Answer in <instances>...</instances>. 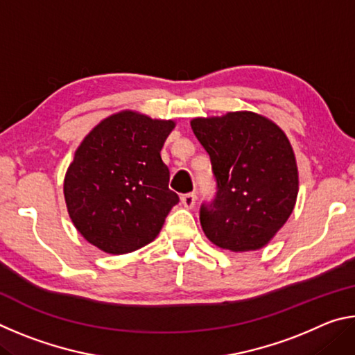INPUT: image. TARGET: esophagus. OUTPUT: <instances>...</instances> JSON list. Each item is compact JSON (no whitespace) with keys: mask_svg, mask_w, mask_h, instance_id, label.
<instances>
[{"mask_svg":"<svg viewBox=\"0 0 355 355\" xmlns=\"http://www.w3.org/2000/svg\"><path fill=\"white\" fill-rule=\"evenodd\" d=\"M182 203L186 208H192L196 203V194L194 192H188V194L182 196Z\"/></svg>","mask_w":355,"mask_h":355,"instance_id":"obj_1","label":"esophagus"}]
</instances>
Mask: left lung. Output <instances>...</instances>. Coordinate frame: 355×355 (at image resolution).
<instances>
[{
  "instance_id": "obj_1",
  "label": "left lung",
  "mask_w": 355,
  "mask_h": 355,
  "mask_svg": "<svg viewBox=\"0 0 355 355\" xmlns=\"http://www.w3.org/2000/svg\"><path fill=\"white\" fill-rule=\"evenodd\" d=\"M191 128L218 183L211 205L200 208L207 238L232 252L264 248L290 218L299 191L296 156L284 130L252 111L196 117Z\"/></svg>"
}]
</instances>
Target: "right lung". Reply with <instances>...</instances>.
<instances>
[{"instance_id": "add662e5", "label": "right lung", "mask_w": 355, "mask_h": 355, "mask_svg": "<svg viewBox=\"0 0 355 355\" xmlns=\"http://www.w3.org/2000/svg\"><path fill=\"white\" fill-rule=\"evenodd\" d=\"M173 127V120L127 110L103 119L84 137L65 172L64 197L87 243L122 255L158 236L178 203L161 159Z\"/></svg>"}]
</instances>
